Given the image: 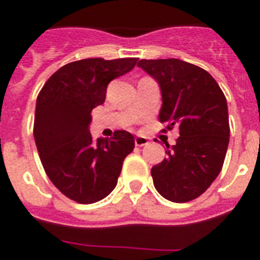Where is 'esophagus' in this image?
Listing matches in <instances>:
<instances>
[{
	"mask_svg": "<svg viewBox=\"0 0 260 260\" xmlns=\"http://www.w3.org/2000/svg\"><path fill=\"white\" fill-rule=\"evenodd\" d=\"M149 143V139L146 136H136L135 138V145L136 146H145Z\"/></svg>",
	"mask_w": 260,
	"mask_h": 260,
	"instance_id": "esophagus-1",
	"label": "esophagus"
}]
</instances>
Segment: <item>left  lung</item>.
I'll use <instances>...</instances> for the list:
<instances>
[{
  "mask_svg": "<svg viewBox=\"0 0 260 260\" xmlns=\"http://www.w3.org/2000/svg\"><path fill=\"white\" fill-rule=\"evenodd\" d=\"M138 67L160 85V122L167 129L180 128L177 143L171 147L167 143V157L153 166L154 188L175 203L193 201L223 167L230 141L225 96L207 71L185 61L141 59Z\"/></svg>",
  "mask_w": 260,
  "mask_h": 260,
  "instance_id": "obj_1",
  "label": "left lung"
}]
</instances>
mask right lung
<instances>
[{"label": "right lung", "mask_w": 260, "mask_h": 260, "mask_svg": "<svg viewBox=\"0 0 260 260\" xmlns=\"http://www.w3.org/2000/svg\"><path fill=\"white\" fill-rule=\"evenodd\" d=\"M138 58H86L61 67L39 93L33 135L48 178L72 201L89 205L113 191L125 157L135 147L126 131L93 139L91 110L106 100L108 83Z\"/></svg>", "instance_id": "add662e5"}]
</instances>
